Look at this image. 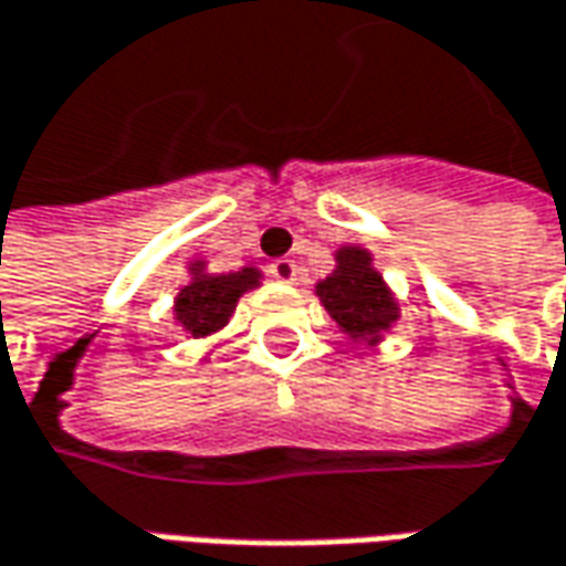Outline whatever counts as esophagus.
Segmentation results:
<instances>
[{
  "label": "esophagus",
  "instance_id": "obj_1",
  "mask_svg": "<svg viewBox=\"0 0 566 566\" xmlns=\"http://www.w3.org/2000/svg\"><path fill=\"white\" fill-rule=\"evenodd\" d=\"M269 275L275 279V282H284V284H294L297 282V263L294 260H275V263L269 265Z\"/></svg>",
  "mask_w": 566,
  "mask_h": 566
}]
</instances>
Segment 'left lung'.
<instances>
[{
	"mask_svg": "<svg viewBox=\"0 0 566 566\" xmlns=\"http://www.w3.org/2000/svg\"><path fill=\"white\" fill-rule=\"evenodd\" d=\"M322 306L332 313V319L342 325L350 338L376 342L398 319L395 297L381 282V275L369 263V253L360 247L338 250V269L316 284Z\"/></svg>",
	"mask_w": 566,
	"mask_h": 566,
	"instance_id": "obj_1",
	"label": "left lung"
}]
</instances>
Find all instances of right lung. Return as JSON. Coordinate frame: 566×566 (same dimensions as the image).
<instances>
[{"label": "right lung", "instance_id": "add662e5", "mask_svg": "<svg viewBox=\"0 0 566 566\" xmlns=\"http://www.w3.org/2000/svg\"><path fill=\"white\" fill-rule=\"evenodd\" d=\"M260 284L256 269H241V272H228V275H203L197 272V279L187 284L178 294L175 303V316L185 325L193 338L212 335L216 328H222L228 316L234 313L238 297Z\"/></svg>", "mask_w": 566, "mask_h": 566}]
</instances>
